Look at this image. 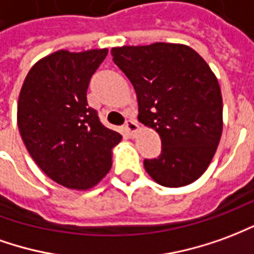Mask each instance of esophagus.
<instances>
[{
	"mask_svg": "<svg viewBox=\"0 0 254 254\" xmlns=\"http://www.w3.org/2000/svg\"><path fill=\"white\" fill-rule=\"evenodd\" d=\"M124 128L127 130V132H130L131 135H135L136 132L139 131V124L136 123L135 120H132V119H130V120H127L126 122V126H124Z\"/></svg>",
	"mask_w": 254,
	"mask_h": 254,
	"instance_id": "esophagus-1",
	"label": "esophagus"
}]
</instances>
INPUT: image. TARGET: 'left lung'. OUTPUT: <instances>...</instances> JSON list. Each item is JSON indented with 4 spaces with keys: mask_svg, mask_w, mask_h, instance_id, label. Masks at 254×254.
I'll list each match as a JSON object with an SVG mask.
<instances>
[{
    "mask_svg": "<svg viewBox=\"0 0 254 254\" xmlns=\"http://www.w3.org/2000/svg\"><path fill=\"white\" fill-rule=\"evenodd\" d=\"M115 64L134 86L138 120L161 139V154L143 161L165 188L188 186L209 167L223 131V100L215 73L188 45L112 48Z\"/></svg>",
    "mask_w": 254,
    "mask_h": 254,
    "instance_id": "obj_1",
    "label": "left lung"
}]
</instances>
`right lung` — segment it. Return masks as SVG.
<instances>
[{
    "label": "right lung",
    "mask_w": 254,
    "mask_h": 254,
    "mask_svg": "<svg viewBox=\"0 0 254 254\" xmlns=\"http://www.w3.org/2000/svg\"><path fill=\"white\" fill-rule=\"evenodd\" d=\"M108 49L57 50L27 73L17 102V127L32 160L66 189L94 188L112 167L122 135L87 104L90 78Z\"/></svg>",
    "instance_id": "1"
}]
</instances>
